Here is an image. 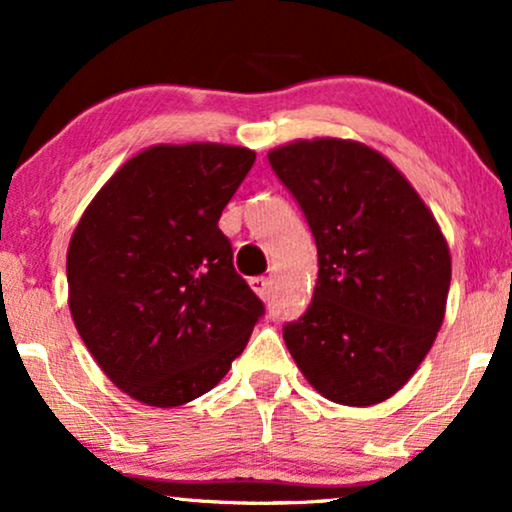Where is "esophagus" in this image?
Returning <instances> with one entry per match:
<instances>
[{
  "mask_svg": "<svg viewBox=\"0 0 512 512\" xmlns=\"http://www.w3.org/2000/svg\"><path fill=\"white\" fill-rule=\"evenodd\" d=\"M249 285H251V289H254L258 296H261V299H268V296H270L268 277H251Z\"/></svg>",
  "mask_w": 512,
  "mask_h": 512,
  "instance_id": "obj_1",
  "label": "esophagus"
}]
</instances>
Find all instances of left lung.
I'll return each instance as SVG.
<instances>
[{
  "mask_svg": "<svg viewBox=\"0 0 512 512\" xmlns=\"http://www.w3.org/2000/svg\"><path fill=\"white\" fill-rule=\"evenodd\" d=\"M268 161L318 246L313 301L282 330L287 349L325 399L387 401L444 323L449 244L410 182L361 142L296 140Z\"/></svg>",
  "mask_w": 512,
  "mask_h": 512,
  "instance_id": "obj_1",
  "label": "left lung"
}]
</instances>
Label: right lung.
Instances as JSON below:
<instances>
[{"label": "right lung", "mask_w": 512, "mask_h": 512, "mask_svg": "<svg viewBox=\"0 0 512 512\" xmlns=\"http://www.w3.org/2000/svg\"><path fill=\"white\" fill-rule=\"evenodd\" d=\"M254 161L230 144H156L82 213L68 244V306L94 361L132 399H199L266 311L218 227Z\"/></svg>", "instance_id": "right-lung-1"}]
</instances>
